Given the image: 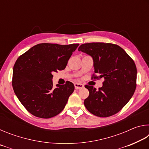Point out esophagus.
<instances>
[{"label": "esophagus", "mask_w": 149, "mask_h": 149, "mask_svg": "<svg viewBox=\"0 0 149 149\" xmlns=\"http://www.w3.org/2000/svg\"><path fill=\"white\" fill-rule=\"evenodd\" d=\"M75 88L76 89H82V88L84 87V85L81 84H74Z\"/></svg>", "instance_id": "obj_1"}]
</instances>
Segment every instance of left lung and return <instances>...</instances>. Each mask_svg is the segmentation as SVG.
<instances>
[{
  "label": "left lung",
  "instance_id": "obj_1",
  "mask_svg": "<svg viewBox=\"0 0 149 149\" xmlns=\"http://www.w3.org/2000/svg\"><path fill=\"white\" fill-rule=\"evenodd\" d=\"M79 51L93 57L95 73L91 79H104L99 90L85 85L89 95L84 100L89 112L99 117H109L129 102L137 86V68L133 60L117 45L90 42L81 45Z\"/></svg>",
  "mask_w": 149,
  "mask_h": 149
}]
</instances>
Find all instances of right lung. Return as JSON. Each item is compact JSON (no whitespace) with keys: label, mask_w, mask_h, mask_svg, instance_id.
<instances>
[{"label":"right lung","mask_w":149,"mask_h":149,"mask_svg":"<svg viewBox=\"0 0 149 149\" xmlns=\"http://www.w3.org/2000/svg\"><path fill=\"white\" fill-rule=\"evenodd\" d=\"M79 44L41 43L18 57L12 75L14 93L35 116L50 118L60 114L74 91L72 82L53 87L52 73L64 70Z\"/></svg>","instance_id":"add662e5"}]
</instances>
